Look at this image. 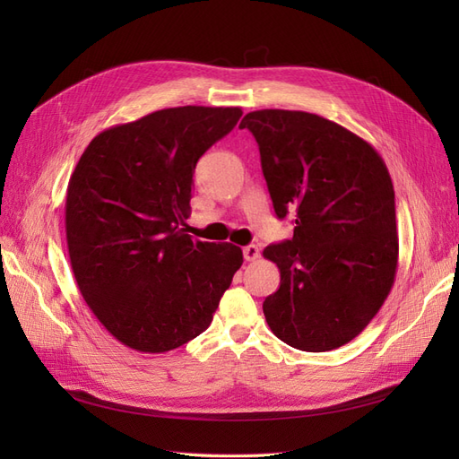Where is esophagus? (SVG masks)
Wrapping results in <instances>:
<instances>
[{
  "instance_id": "obj_1",
  "label": "esophagus",
  "mask_w": 459,
  "mask_h": 459,
  "mask_svg": "<svg viewBox=\"0 0 459 459\" xmlns=\"http://www.w3.org/2000/svg\"><path fill=\"white\" fill-rule=\"evenodd\" d=\"M243 256H245L247 262H253V260H256L260 256V248L256 245H247L243 248Z\"/></svg>"
}]
</instances>
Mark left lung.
I'll list each match as a JSON object with an SVG mask.
<instances>
[{
    "mask_svg": "<svg viewBox=\"0 0 459 459\" xmlns=\"http://www.w3.org/2000/svg\"><path fill=\"white\" fill-rule=\"evenodd\" d=\"M277 218L293 239L264 248L280 289L262 304L273 335L307 352L335 351L383 307L398 266L394 187L366 140L304 110L245 115Z\"/></svg>",
    "mask_w": 459,
    "mask_h": 459,
    "instance_id": "8db88e82",
    "label": "left lung"
}]
</instances>
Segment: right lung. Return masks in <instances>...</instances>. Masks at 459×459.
<instances>
[{"instance_id":"obj_1","label":"right lung","mask_w":459,"mask_h":459,"mask_svg":"<svg viewBox=\"0 0 459 459\" xmlns=\"http://www.w3.org/2000/svg\"><path fill=\"white\" fill-rule=\"evenodd\" d=\"M239 107H172L97 134L68 179L66 245L82 297L128 349L160 354L211 325L243 253L191 239L193 172Z\"/></svg>"}]
</instances>
